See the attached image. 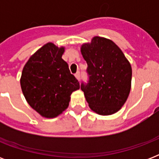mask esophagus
Masks as SVG:
<instances>
[{"mask_svg":"<svg viewBox=\"0 0 159 159\" xmlns=\"http://www.w3.org/2000/svg\"><path fill=\"white\" fill-rule=\"evenodd\" d=\"M75 77H76V78H77V80H80V77H81V74H80L79 72H77L76 74H75Z\"/></svg>","mask_w":159,"mask_h":159,"instance_id":"obj_1","label":"esophagus"}]
</instances>
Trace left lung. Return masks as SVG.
<instances>
[{
  "label": "left lung",
  "mask_w": 159,
  "mask_h": 159,
  "mask_svg": "<svg viewBox=\"0 0 159 159\" xmlns=\"http://www.w3.org/2000/svg\"><path fill=\"white\" fill-rule=\"evenodd\" d=\"M81 52L87 63L88 77L81 83V89L90 108L102 116L116 113L130 92V63L113 41L98 36L83 44Z\"/></svg>",
  "instance_id": "obj_1"
}]
</instances>
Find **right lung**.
I'll return each instance as SVG.
<instances>
[{
  "instance_id": "right-lung-1",
  "label": "right lung",
  "mask_w": 159,
  "mask_h": 159,
  "mask_svg": "<svg viewBox=\"0 0 159 159\" xmlns=\"http://www.w3.org/2000/svg\"><path fill=\"white\" fill-rule=\"evenodd\" d=\"M64 48L48 43L30 57L22 71L20 86L29 105L46 118H53L68 106L72 92L80 88L62 58Z\"/></svg>"
}]
</instances>
